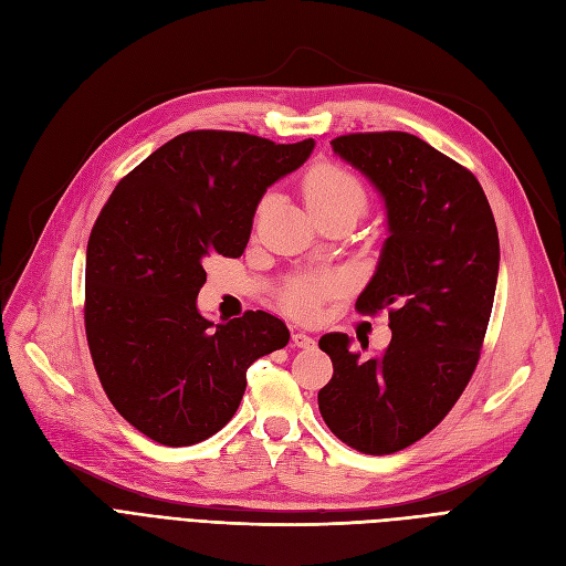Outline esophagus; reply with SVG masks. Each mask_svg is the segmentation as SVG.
<instances>
[{
  "mask_svg": "<svg viewBox=\"0 0 566 566\" xmlns=\"http://www.w3.org/2000/svg\"><path fill=\"white\" fill-rule=\"evenodd\" d=\"M292 344H295L297 348H311L316 344V339L308 337L306 333H295V335H292Z\"/></svg>",
  "mask_w": 566,
  "mask_h": 566,
  "instance_id": "obj_1",
  "label": "esophagus"
}]
</instances>
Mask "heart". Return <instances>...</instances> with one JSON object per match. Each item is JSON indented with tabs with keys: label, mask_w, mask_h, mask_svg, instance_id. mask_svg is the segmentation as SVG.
<instances>
[{
	"label": "heart",
	"mask_w": 566,
	"mask_h": 566,
	"mask_svg": "<svg viewBox=\"0 0 566 566\" xmlns=\"http://www.w3.org/2000/svg\"><path fill=\"white\" fill-rule=\"evenodd\" d=\"M304 201L308 212L337 208V206H354L363 210L367 197H365L363 182L354 172L335 164H321L306 172ZM337 290H339V281L335 276L300 279L285 287L281 304L292 316L311 318L318 311L321 300L327 295H335Z\"/></svg>",
	"instance_id": "obj_1"
}]
</instances>
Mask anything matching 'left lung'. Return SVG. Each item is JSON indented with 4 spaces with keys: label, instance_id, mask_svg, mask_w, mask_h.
<instances>
[{
    "label": "left lung",
    "instance_id": "8db88e82",
    "mask_svg": "<svg viewBox=\"0 0 566 566\" xmlns=\"http://www.w3.org/2000/svg\"><path fill=\"white\" fill-rule=\"evenodd\" d=\"M329 145L384 201L388 237L356 308H388L394 337L384 356L360 358L348 335H323L335 375L318 407L348 447L394 454L433 431L471 381L492 316L499 231L475 175L417 135L354 133Z\"/></svg>",
    "mask_w": 566,
    "mask_h": 566
}]
</instances>
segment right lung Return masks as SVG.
<instances>
[{
	"mask_svg": "<svg viewBox=\"0 0 566 566\" xmlns=\"http://www.w3.org/2000/svg\"><path fill=\"white\" fill-rule=\"evenodd\" d=\"M314 140L276 145L233 130H189L116 185L86 248V339L107 398L168 447L216 436L237 415L245 373L290 339L281 318L229 323L199 306L206 260L241 258L266 189Z\"/></svg>",
	"mask_w": 566,
	"mask_h": 566,
	"instance_id": "obj_1",
	"label": "right lung"
}]
</instances>
